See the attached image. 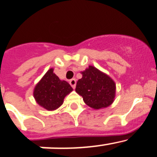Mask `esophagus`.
Masks as SVG:
<instances>
[{
	"instance_id": "esophagus-1",
	"label": "esophagus",
	"mask_w": 157,
	"mask_h": 157,
	"mask_svg": "<svg viewBox=\"0 0 157 157\" xmlns=\"http://www.w3.org/2000/svg\"><path fill=\"white\" fill-rule=\"evenodd\" d=\"M70 84H71V86H72L73 88H75V86H76V83H77V81H76V80L75 79H71V80H70Z\"/></svg>"
}]
</instances>
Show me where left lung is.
<instances>
[{"label":"left lung","mask_w":157,"mask_h":157,"mask_svg":"<svg viewBox=\"0 0 157 157\" xmlns=\"http://www.w3.org/2000/svg\"><path fill=\"white\" fill-rule=\"evenodd\" d=\"M76 92L82 96L86 105L95 109L108 107L113 102L115 95V83L108 75L93 66L82 71Z\"/></svg>","instance_id":"1"}]
</instances>
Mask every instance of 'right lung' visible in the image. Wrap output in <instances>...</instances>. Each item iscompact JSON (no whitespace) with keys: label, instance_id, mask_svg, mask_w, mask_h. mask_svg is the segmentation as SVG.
<instances>
[{"label":"right lung","instance_id":"obj_1","mask_svg":"<svg viewBox=\"0 0 157 157\" xmlns=\"http://www.w3.org/2000/svg\"><path fill=\"white\" fill-rule=\"evenodd\" d=\"M72 90L71 85L64 80H60L52 68L36 85L33 95L39 105L50 111L61 106L64 97Z\"/></svg>","mask_w":157,"mask_h":157}]
</instances>
